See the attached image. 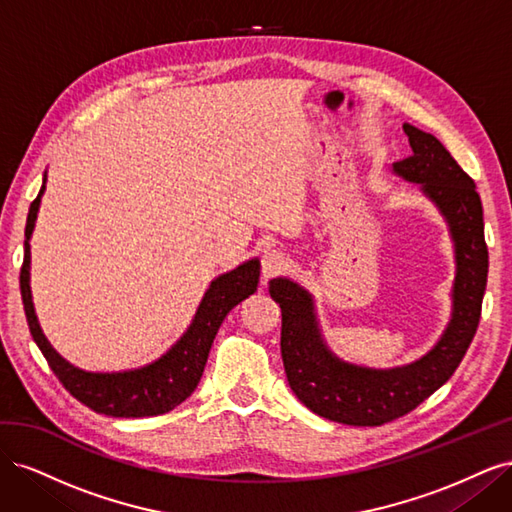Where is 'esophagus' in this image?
I'll return each instance as SVG.
<instances>
[{"label": "esophagus", "mask_w": 512, "mask_h": 512, "mask_svg": "<svg viewBox=\"0 0 512 512\" xmlns=\"http://www.w3.org/2000/svg\"><path fill=\"white\" fill-rule=\"evenodd\" d=\"M260 265H262V277H265V280H269V277H273V275L288 269V258L282 252L269 250V252L262 254Z\"/></svg>", "instance_id": "obj_1"}]
</instances>
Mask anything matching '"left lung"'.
Instances as JSON below:
<instances>
[{"mask_svg": "<svg viewBox=\"0 0 512 512\" xmlns=\"http://www.w3.org/2000/svg\"><path fill=\"white\" fill-rule=\"evenodd\" d=\"M412 156L393 164L423 192L451 224L457 254L453 320L438 346L408 367L376 371L342 363L322 344L312 297L290 280L269 284L282 307V359L290 389L301 404L335 423L376 427L412 412L455 374L478 329L487 286L489 252L483 203L474 179L433 134L404 123Z\"/></svg>", "mask_w": 512, "mask_h": 512, "instance_id": "left-lung-1", "label": "left lung"}]
</instances>
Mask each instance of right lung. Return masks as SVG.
<instances>
[{
  "mask_svg": "<svg viewBox=\"0 0 512 512\" xmlns=\"http://www.w3.org/2000/svg\"><path fill=\"white\" fill-rule=\"evenodd\" d=\"M42 192L44 183L27 213L25 256L19 282L29 333H32L34 342L44 354L46 363H49L53 374L66 386V391L74 399H79L81 404L98 414L138 418L166 414L168 410L177 408L181 401L192 395L200 376H203L213 337L218 333L226 314L243 299L254 294L260 275L258 260L245 262V265L237 267L235 271L220 275L218 280L211 282L190 329L185 331V335L162 359L143 369L123 371V374H89V371L76 369L74 365L61 359L51 348V344L46 342L34 314L32 290H29V237H32Z\"/></svg>",
  "mask_w": 512,
  "mask_h": 512,
  "instance_id": "1",
  "label": "right lung"
}]
</instances>
